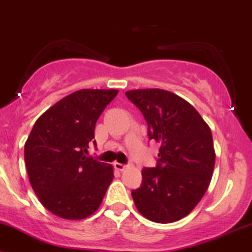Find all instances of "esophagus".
Here are the masks:
<instances>
[{
	"label": "esophagus",
	"mask_w": 252,
	"mask_h": 252,
	"mask_svg": "<svg viewBox=\"0 0 252 252\" xmlns=\"http://www.w3.org/2000/svg\"><path fill=\"white\" fill-rule=\"evenodd\" d=\"M113 166H114L115 170H118V171H123V170H125V168H126L125 164H121V162H117V161L114 162Z\"/></svg>",
	"instance_id": "obj_1"
}]
</instances>
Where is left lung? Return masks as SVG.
<instances>
[{
  "instance_id": "obj_1",
  "label": "left lung",
  "mask_w": 252,
  "mask_h": 252,
  "mask_svg": "<svg viewBox=\"0 0 252 252\" xmlns=\"http://www.w3.org/2000/svg\"><path fill=\"white\" fill-rule=\"evenodd\" d=\"M143 113L149 139L160 143L156 167H144L140 188L132 191L138 211L156 223L188 216L211 182L215 149L211 129L193 106L171 92H126Z\"/></svg>"
}]
</instances>
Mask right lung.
Here are the masks:
<instances>
[{
	"label": "right lung",
	"mask_w": 252,
	"mask_h": 252,
	"mask_svg": "<svg viewBox=\"0 0 252 252\" xmlns=\"http://www.w3.org/2000/svg\"><path fill=\"white\" fill-rule=\"evenodd\" d=\"M117 90H81L46 111L25 145L32 190L48 211L64 220L95 212L113 179V167L87 157L94 128Z\"/></svg>",
	"instance_id": "obj_1"
}]
</instances>
